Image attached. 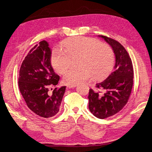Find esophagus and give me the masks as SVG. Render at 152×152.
Returning <instances> with one entry per match:
<instances>
[{"instance_id": "esophagus-1", "label": "esophagus", "mask_w": 152, "mask_h": 152, "mask_svg": "<svg viewBox=\"0 0 152 152\" xmlns=\"http://www.w3.org/2000/svg\"><path fill=\"white\" fill-rule=\"evenodd\" d=\"M67 87L68 88H75L76 87V84H68L67 86Z\"/></svg>"}]
</instances>
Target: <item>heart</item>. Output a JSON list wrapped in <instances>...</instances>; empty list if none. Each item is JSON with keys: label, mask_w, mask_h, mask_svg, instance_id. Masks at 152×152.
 <instances>
[{"label": "heart", "mask_w": 152, "mask_h": 152, "mask_svg": "<svg viewBox=\"0 0 152 152\" xmlns=\"http://www.w3.org/2000/svg\"><path fill=\"white\" fill-rule=\"evenodd\" d=\"M63 50L52 52L51 63L57 72L64 73L69 68L71 59H76L78 68L70 69L63 80L67 84H78L92 76L97 79L107 73L114 64L111 48L93 38L77 37L68 38L63 43Z\"/></svg>", "instance_id": "heart-1"}]
</instances>
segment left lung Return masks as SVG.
Instances as JSON below:
<instances>
[{
  "mask_svg": "<svg viewBox=\"0 0 152 152\" xmlns=\"http://www.w3.org/2000/svg\"><path fill=\"white\" fill-rule=\"evenodd\" d=\"M99 37L111 46L115 54L114 69L104 80L90 89V111L100 119H104L120 112L127 104L132 89L134 70L128 52L118 41L105 36Z\"/></svg>",
  "mask_w": 152,
  "mask_h": 152,
  "instance_id": "left-lung-1",
  "label": "left lung"
}]
</instances>
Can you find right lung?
I'll list each match as a JSON object with an SVG mask.
<instances>
[{"label":"right lung","instance_id":"1","mask_svg":"<svg viewBox=\"0 0 152 152\" xmlns=\"http://www.w3.org/2000/svg\"><path fill=\"white\" fill-rule=\"evenodd\" d=\"M51 51L45 40L35 45L23 60L19 72L18 86L27 106L39 116L48 118L59 112L66 86L49 94L50 86H56L60 76L50 63Z\"/></svg>","mask_w":152,"mask_h":152}]
</instances>
